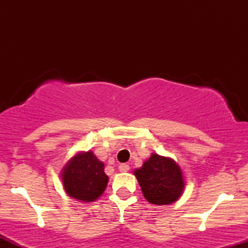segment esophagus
Here are the masks:
<instances>
[{
  "label": "esophagus",
  "instance_id": "esophagus-1",
  "mask_svg": "<svg viewBox=\"0 0 248 248\" xmlns=\"http://www.w3.org/2000/svg\"><path fill=\"white\" fill-rule=\"evenodd\" d=\"M129 169H130V167L126 163H122V164H120V166H119V170H120L121 172H127Z\"/></svg>",
  "mask_w": 248,
  "mask_h": 248
}]
</instances>
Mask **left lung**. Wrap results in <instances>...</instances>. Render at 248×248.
I'll return each mask as SVG.
<instances>
[{"label":"left lung","instance_id":"obj_1","mask_svg":"<svg viewBox=\"0 0 248 248\" xmlns=\"http://www.w3.org/2000/svg\"><path fill=\"white\" fill-rule=\"evenodd\" d=\"M142 193L149 203L169 205L178 201L186 182L181 167L172 158L153 153L141 168L134 170Z\"/></svg>","mask_w":248,"mask_h":248}]
</instances>
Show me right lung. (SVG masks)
<instances>
[{"label": "right lung", "instance_id": "obj_1", "mask_svg": "<svg viewBox=\"0 0 248 248\" xmlns=\"http://www.w3.org/2000/svg\"><path fill=\"white\" fill-rule=\"evenodd\" d=\"M104 169L105 164L96 158L92 150L77 153L61 172L65 192L82 203L96 201L108 184V176Z\"/></svg>", "mask_w": 248, "mask_h": 248}]
</instances>
